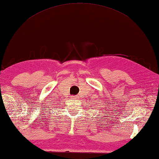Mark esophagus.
<instances>
[{"mask_svg": "<svg viewBox=\"0 0 159 159\" xmlns=\"http://www.w3.org/2000/svg\"><path fill=\"white\" fill-rule=\"evenodd\" d=\"M76 98V97H75V96H72V98Z\"/></svg>", "mask_w": 159, "mask_h": 159, "instance_id": "1", "label": "esophagus"}]
</instances>
